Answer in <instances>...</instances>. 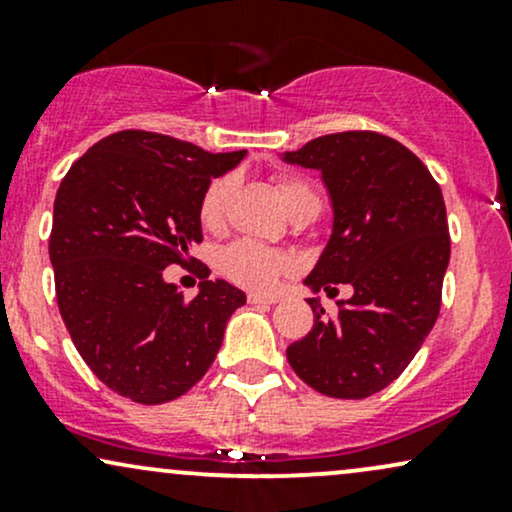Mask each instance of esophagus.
Returning a JSON list of instances; mask_svg holds the SVG:
<instances>
[{
	"label": "esophagus",
	"mask_w": 512,
	"mask_h": 512,
	"mask_svg": "<svg viewBox=\"0 0 512 512\" xmlns=\"http://www.w3.org/2000/svg\"><path fill=\"white\" fill-rule=\"evenodd\" d=\"M279 301V296H269V293H248V303L252 305H272Z\"/></svg>",
	"instance_id": "esophagus-1"
}]
</instances>
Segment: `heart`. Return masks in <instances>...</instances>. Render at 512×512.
<instances>
[{"mask_svg": "<svg viewBox=\"0 0 512 512\" xmlns=\"http://www.w3.org/2000/svg\"><path fill=\"white\" fill-rule=\"evenodd\" d=\"M276 187H279V195L284 199L286 209H293L296 204L305 202V199L320 202L313 182L305 178H279L276 180ZM231 195V175H221V178L209 182L202 199H199V221H202L204 228L216 231V228L223 226ZM219 264L221 272L226 274L228 279H233L240 286L260 291L272 289L276 281H279V276L289 269V260H286L281 252L264 248L260 243H252V240H236L233 245L223 248Z\"/></svg>", "mask_w": 512, "mask_h": 512, "instance_id": "b5f03b06", "label": "heart"}]
</instances>
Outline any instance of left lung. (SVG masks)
<instances>
[{
  "instance_id": "obj_1",
  "label": "left lung",
  "mask_w": 512,
  "mask_h": 512,
  "mask_svg": "<svg viewBox=\"0 0 512 512\" xmlns=\"http://www.w3.org/2000/svg\"><path fill=\"white\" fill-rule=\"evenodd\" d=\"M284 161L320 170L334 209L305 286L354 289L334 317L308 298L315 325L286 358L322 395L370 397L402 375L438 320L450 262L443 192L419 156L368 129L317 137Z\"/></svg>"
}]
</instances>
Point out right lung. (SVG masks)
Masks as SVG:
<instances>
[{
	"label": "right lung",
	"mask_w": 512,
	"mask_h": 512,
	"mask_svg": "<svg viewBox=\"0 0 512 512\" xmlns=\"http://www.w3.org/2000/svg\"><path fill=\"white\" fill-rule=\"evenodd\" d=\"M245 151L209 154L168 134L122 129L93 144L60 182L50 233L69 337L96 378L139 404L202 380L245 293L199 272L192 301L163 281L202 243L199 199Z\"/></svg>",
	"instance_id": "obj_1"
}]
</instances>
